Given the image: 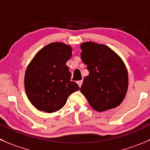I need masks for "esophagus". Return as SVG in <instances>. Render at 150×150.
<instances>
[{
    "instance_id": "obj_1",
    "label": "esophagus",
    "mask_w": 150,
    "mask_h": 150,
    "mask_svg": "<svg viewBox=\"0 0 150 150\" xmlns=\"http://www.w3.org/2000/svg\"><path fill=\"white\" fill-rule=\"evenodd\" d=\"M77 83L78 84V86H79V87H81V85H82V83H83V81H82V80H81V81H77Z\"/></svg>"
}]
</instances>
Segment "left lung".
I'll return each mask as SVG.
<instances>
[{"label": "left lung", "instance_id": "1", "mask_svg": "<svg viewBox=\"0 0 150 150\" xmlns=\"http://www.w3.org/2000/svg\"><path fill=\"white\" fill-rule=\"evenodd\" d=\"M81 59L89 72L81 91L95 110L103 112L120 105L128 87V75L122 59L107 46L81 44Z\"/></svg>", "mask_w": 150, "mask_h": 150}]
</instances>
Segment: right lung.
I'll return each instance as SVG.
<instances>
[{
	"label": "right lung",
	"instance_id": "right-lung-1",
	"mask_svg": "<svg viewBox=\"0 0 150 150\" xmlns=\"http://www.w3.org/2000/svg\"><path fill=\"white\" fill-rule=\"evenodd\" d=\"M72 56V48L61 42L43 47L35 56L26 69L25 88L28 98L40 110L53 113L64 107L68 97L79 90L71 81L66 65Z\"/></svg>",
	"mask_w": 150,
	"mask_h": 150
}]
</instances>
